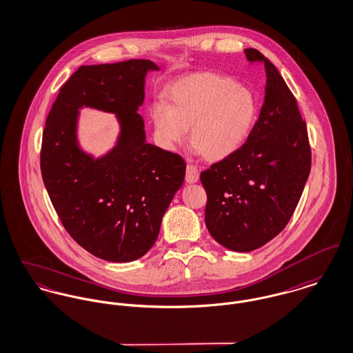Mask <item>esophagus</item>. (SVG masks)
Here are the masks:
<instances>
[{"label":"esophagus","mask_w":353,"mask_h":353,"mask_svg":"<svg viewBox=\"0 0 353 353\" xmlns=\"http://www.w3.org/2000/svg\"><path fill=\"white\" fill-rule=\"evenodd\" d=\"M199 179V170L194 164H188L186 167V182L188 183H195Z\"/></svg>","instance_id":"34e87169"}]
</instances>
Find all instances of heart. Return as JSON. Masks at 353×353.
I'll list each match as a JSON object with an SVG mask.
<instances>
[{
  "instance_id": "heart-1",
  "label": "heart",
  "mask_w": 353,
  "mask_h": 353,
  "mask_svg": "<svg viewBox=\"0 0 353 353\" xmlns=\"http://www.w3.org/2000/svg\"><path fill=\"white\" fill-rule=\"evenodd\" d=\"M168 103L151 106L155 134L161 145H181L192 128V147L206 161H224L248 139L255 125L254 94L220 74L198 72L181 78L167 90Z\"/></svg>"
}]
</instances>
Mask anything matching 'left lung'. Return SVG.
<instances>
[{
  "mask_svg": "<svg viewBox=\"0 0 353 353\" xmlns=\"http://www.w3.org/2000/svg\"><path fill=\"white\" fill-rule=\"evenodd\" d=\"M244 52L248 62L264 65V103L247 141L201 172L208 230L236 252L257 250L285 229L312 167L307 128L295 97L260 51Z\"/></svg>",
  "mask_w": 353,
  "mask_h": 353,
  "instance_id": "left-lung-1",
  "label": "left lung"
}]
</instances>
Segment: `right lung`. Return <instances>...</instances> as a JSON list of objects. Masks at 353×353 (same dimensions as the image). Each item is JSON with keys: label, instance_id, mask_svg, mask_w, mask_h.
I'll return each mask as SVG.
<instances>
[{"label": "right lung", "instance_id": "right-lung-1", "mask_svg": "<svg viewBox=\"0 0 353 353\" xmlns=\"http://www.w3.org/2000/svg\"><path fill=\"white\" fill-rule=\"evenodd\" d=\"M150 70L159 67L147 59L81 65L59 90L43 130L40 170L57 214L82 248L108 261H132L152 248L185 181L183 158L145 141L137 110ZM82 105L116 112L122 125L117 147L99 160L77 147Z\"/></svg>", "mask_w": 353, "mask_h": 353}]
</instances>
